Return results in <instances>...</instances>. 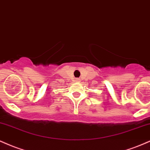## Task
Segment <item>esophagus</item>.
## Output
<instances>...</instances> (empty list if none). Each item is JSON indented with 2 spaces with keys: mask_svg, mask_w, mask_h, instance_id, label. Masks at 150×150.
<instances>
[{
  "mask_svg": "<svg viewBox=\"0 0 150 150\" xmlns=\"http://www.w3.org/2000/svg\"><path fill=\"white\" fill-rule=\"evenodd\" d=\"M76 82H79V81H80V79H76Z\"/></svg>",
  "mask_w": 150,
  "mask_h": 150,
  "instance_id": "34e87169",
  "label": "esophagus"
}]
</instances>
